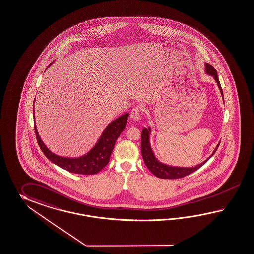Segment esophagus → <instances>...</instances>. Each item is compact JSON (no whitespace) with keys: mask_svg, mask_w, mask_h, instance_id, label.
<instances>
[{"mask_svg":"<svg viewBox=\"0 0 254 254\" xmlns=\"http://www.w3.org/2000/svg\"><path fill=\"white\" fill-rule=\"evenodd\" d=\"M141 108L139 107V106H136V107H134L133 109H132V111L130 113V118L131 119L133 120V121H138L139 120V118H140V116H141Z\"/></svg>","mask_w":254,"mask_h":254,"instance_id":"1","label":"esophagus"}]
</instances>
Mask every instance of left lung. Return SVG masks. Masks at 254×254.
<instances>
[{"mask_svg":"<svg viewBox=\"0 0 254 254\" xmlns=\"http://www.w3.org/2000/svg\"><path fill=\"white\" fill-rule=\"evenodd\" d=\"M204 69H205V72L207 74L213 76V78L215 79V81L217 83V86L220 90V93L222 94L223 101H224L222 88H221L220 82H219L218 77H217V70L208 63L204 64ZM150 132H151L150 127H148V128L144 127L142 131H141V154H142L143 161L145 162L147 168L149 169L151 173L154 174L156 177L161 178V179H179V178L186 177L187 175L195 172L201 166H203L204 163L208 161L213 155L215 154L216 150L219 146V143H220L217 144L216 149L213 151V153L209 156V158H207L205 161H203L200 164H198L196 166L191 168L175 167V166H170L167 164L161 163V161H159L156 159L154 153H153V150L150 147V142H149Z\"/></svg>","mask_w":254,"mask_h":254,"instance_id":"8db88e82","label":"left lung"}]
</instances>
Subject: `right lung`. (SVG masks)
<instances>
[{
  "instance_id": "add662e5",
  "label": "right lung",
  "mask_w": 254,
  "mask_h": 254,
  "mask_svg": "<svg viewBox=\"0 0 254 254\" xmlns=\"http://www.w3.org/2000/svg\"><path fill=\"white\" fill-rule=\"evenodd\" d=\"M33 114L35 117L34 108ZM127 118L128 113L114 120L105 127L103 134L100 136L98 141L93 146V149L89 152H87L86 154L77 158L62 157L53 153L50 150V149L44 144L37 132L36 122L35 132L40 149L51 162L69 173L92 175L99 173L100 171H102L108 164L116 141L127 126Z\"/></svg>"
}]
</instances>
